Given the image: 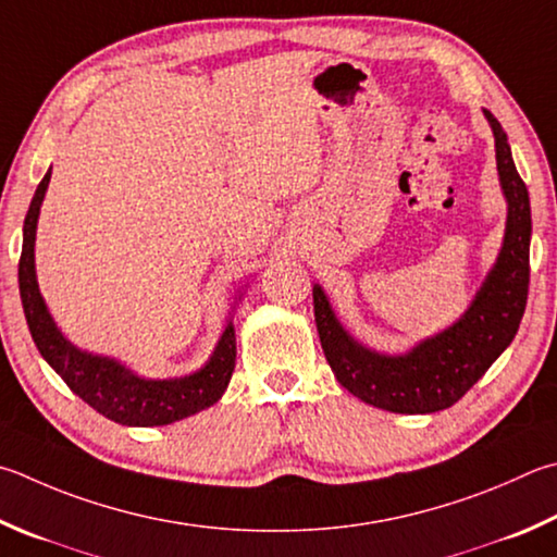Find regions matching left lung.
I'll list each match as a JSON object with an SVG mask.
<instances>
[{"label":"left lung","instance_id":"obj_1","mask_svg":"<svg viewBox=\"0 0 557 557\" xmlns=\"http://www.w3.org/2000/svg\"><path fill=\"white\" fill-rule=\"evenodd\" d=\"M497 170L509 201L507 234L482 289L465 317L407 356H380L352 341L333 317L323 289L313 287V317L323 356L336 380L352 397L394 413H433L465 397L504 348L517 336L529 299L531 205L529 189L513 165L507 134L490 111Z\"/></svg>","mask_w":557,"mask_h":557}]
</instances>
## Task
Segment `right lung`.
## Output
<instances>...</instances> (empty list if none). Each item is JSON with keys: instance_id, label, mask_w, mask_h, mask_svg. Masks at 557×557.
<instances>
[{"instance_id": "right-lung-1", "label": "right lung", "mask_w": 557, "mask_h": 557, "mask_svg": "<svg viewBox=\"0 0 557 557\" xmlns=\"http://www.w3.org/2000/svg\"><path fill=\"white\" fill-rule=\"evenodd\" d=\"M48 182L50 170L40 180L24 219V246L22 258H18V292H22L28 331H32L40 356L79 399L87 401L102 417L121 423V426H165V423L191 417V413L219 401L236 366V333L231 323L207 366L195 375L180 380L138 377L114 360L75 348L55 329L38 292L34 270L36 224Z\"/></svg>"}]
</instances>
